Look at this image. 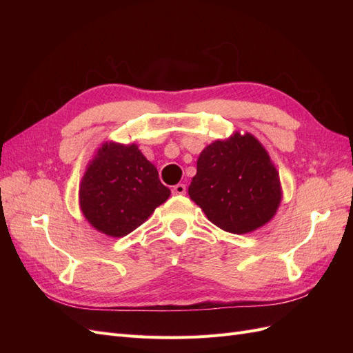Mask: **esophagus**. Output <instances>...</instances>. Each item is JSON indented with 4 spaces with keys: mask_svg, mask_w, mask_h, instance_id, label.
I'll return each instance as SVG.
<instances>
[{
    "mask_svg": "<svg viewBox=\"0 0 353 353\" xmlns=\"http://www.w3.org/2000/svg\"><path fill=\"white\" fill-rule=\"evenodd\" d=\"M187 193V187L185 184H176L172 187V194H176V196H183Z\"/></svg>",
    "mask_w": 353,
    "mask_h": 353,
    "instance_id": "obj_1",
    "label": "esophagus"
}]
</instances>
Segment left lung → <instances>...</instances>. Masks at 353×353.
I'll return each mask as SVG.
<instances>
[{
    "instance_id": "left-lung-1",
    "label": "left lung",
    "mask_w": 353,
    "mask_h": 353,
    "mask_svg": "<svg viewBox=\"0 0 353 353\" xmlns=\"http://www.w3.org/2000/svg\"><path fill=\"white\" fill-rule=\"evenodd\" d=\"M188 194L216 227L245 234L275 215L281 201L280 175L252 134L236 132L200 153Z\"/></svg>"
}]
</instances>
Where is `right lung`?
I'll return each mask as SVG.
<instances>
[{"instance_id": "1", "label": "right lung", "mask_w": 353, "mask_h": 353, "mask_svg": "<svg viewBox=\"0 0 353 353\" xmlns=\"http://www.w3.org/2000/svg\"><path fill=\"white\" fill-rule=\"evenodd\" d=\"M170 196L135 144L104 143L79 185V206L91 225L110 237L132 232Z\"/></svg>"}]
</instances>
